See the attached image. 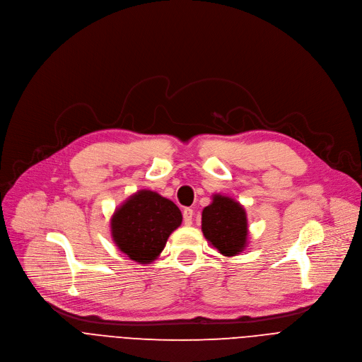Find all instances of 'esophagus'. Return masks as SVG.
I'll use <instances>...</instances> for the list:
<instances>
[{
  "label": "esophagus",
  "instance_id": "obj_1",
  "mask_svg": "<svg viewBox=\"0 0 362 362\" xmlns=\"http://www.w3.org/2000/svg\"><path fill=\"white\" fill-rule=\"evenodd\" d=\"M192 218H194V209L192 208H185L183 209V223L186 226L192 224Z\"/></svg>",
  "mask_w": 362,
  "mask_h": 362
}]
</instances>
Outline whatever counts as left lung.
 <instances>
[{"mask_svg": "<svg viewBox=\"0 0 362 362\" xmlns=\"http://www.w3.org/2000/svg\"><path fill=\"white\" fill-rule=\"evenodd\" d=\"M202 233L224 256H235L247 245V215L237 201L214 195L202 211Z\"/></svg>", "mask_w": 362, "mask_h": 362, "instance_id": "left-lung-1", "label": "left lung"}]
</instances>
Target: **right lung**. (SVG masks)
Returning <instances> with one entry per match:
<instances>
[{
  "mask_svg": "<svg viewBox=\"0 0 362 362\" xmlns=\"http://www.w3.org/2000/svg\"><path fill=\"white\" fill-rule=\"evenodd\" d=\"M182 224V212L157 192L139 190L120 205L110 220L112 238L120 252L139 263L161 253L167 238Z\"/></svg>",
  "mask_w": 362,
  "mask_h": 362,
  "instance_id": "add662e5",
  "label": "right lung"
}]
</instances>
